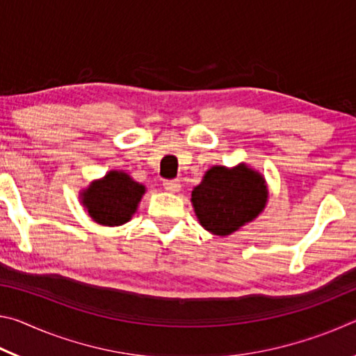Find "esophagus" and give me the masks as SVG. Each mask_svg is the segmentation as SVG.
I'll list each match as a JSON object with an SVG mask.
<instances>
[{"mask_svg": "<svg viewBox=\"0 0 356 356\" xmlns=\"http://www.w3.org/2000/svg\"><path fill=\"white\" fill-rule=\"evenodd\" d=\"M163 186H165L166 191L177 193L180 190V182H179V180H165Z\"/></svg>", "mask_w": 356, "mask_h": 356, "instance_id": "1", "label": "esophagus"}]
</instances>
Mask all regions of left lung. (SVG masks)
Wrapping results in <instances>:
<instances>
[{"label":"left lung","mask_w":356,"mask_h":356,"mask_svg":"<svg viewBox=\"0 0 356 356\" xmlns=\"http://www.w3.org/2000/svg\"><path fill=\"white\" fill-rule=\"evenodd\" d=\"M268 190L261 172L245 163L212 166L191 191L201 226L215 236H229L262 212Z\"/></svg>","instance_id":"left-lung-1"}]
</instances>
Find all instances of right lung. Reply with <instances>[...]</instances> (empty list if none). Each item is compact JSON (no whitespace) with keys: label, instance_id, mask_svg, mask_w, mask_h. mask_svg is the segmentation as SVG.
Returning a JSON list of instances; mask_svg holds the SVG:
<instances>
[{"label":"right lung","instance_id":"right-lung-1","mask_svg":"<svg viewBox=\"0 0 356 356\" xmlns=\"http://www.w3.org/2000/svg\"><path fill=\"white\" fill-rule=\"evenodd\" d=\"M146 186L127 172L110 171L81 191V202L91 218L102 226H120L131 220Z\"/></svg>","mask_w":356,"mask_h":356}]
</instances>
